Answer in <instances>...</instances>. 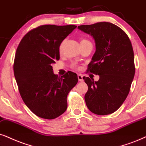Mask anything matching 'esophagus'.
Listing matches in <instances>:
<instances>
[{
    "label": "esophagus",
    "mask_w": 146,
    "mask_h": 146,
    "mask_svg": "<svg viewBox=\"0 0 146 146\" xmlns=\"http://www.w3.org/2000/svg\"><path fill=\"white\" fill-rule=\"evenodd\" d=\"M77 78L79 82H84V78H83V75L82 74H79L77 75Z\"/></svg>",
    "instance_id": "34e87169"
}]
</instances>
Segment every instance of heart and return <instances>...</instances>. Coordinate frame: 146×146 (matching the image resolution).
<instances>
[{
  "label": "heart",
  "instance_id": "1",
  "mask_svg": "<svg viewBox=\"0 0 146 146\" xmlns=\"http://www.w3.org/2000/svg\"><path fill=\"white\" fill-rule=\"evenodd\" d=\"M89 42H89L88 40H87L86 39H82V40H81V45H82V44H86V43H89ZM64 44H65V40H64V41H62L61 43H60L59 48H58V50H59L60 52H62V50H63ZM73 67H76V64L73 63Z\"/></svg>",
  "mask_w": 146,
  "mask_h": 146
}]
</instances>
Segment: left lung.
I'll use <instances>...</instances> for the list:
<instances>
[{"label": "left lung", "instance_id": "left-lung-1", "mask_svg": "<svg viewBox=\"0 0 146 146\" xmlns=\"http://www.w3.org/2000/svg\"><path fill=\"white\" fill-rule=\"evenodd\" d=\"M78 29L95 40L96 52L88 71L100 76L98 82L84 78L88 86L87 107L98 115L113 113L127 98L135 75L132 44L122 29L109 22L79 25Z\"/></svg>", "mask_w": 146, "mask_h": 146}]
</instances>
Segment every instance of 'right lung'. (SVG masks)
Segmentation results:
<instances>
[{"mask_svg": "<svg viewBox=\"0 0 146 146\" xmlns=\"http://www.w3.org/2000/svg\"><path fill=\"white\" fill-rule=\"evenodd\" d=\"M76 25H44L29 31L18 46L13 70L20 95L29 109L42 119H54L67 108L69 92L78 82L71 71L54 74L58 48Z\"/></svg>", "mask_w": 146, "mask_h": 146, "instance_id": "1", "label": "right lung"}]
</instances>
